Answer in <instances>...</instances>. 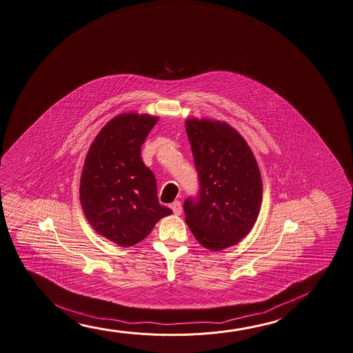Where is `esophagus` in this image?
Returning a JSON list of instances; mask_svg holds the SVG:
<instances>
[{
  "label": "esophagus",
  "instance_id": "esophagus-1",
  "mask_svg": "<svg viewBox=\"0 0 353 353\" xmlns=\"http://www.w3.org/2000/svg\"><path fill=\"white\" fill-rule=\"evenodd\" d=\"M172 210H173L175 215H180L183 212V208H181V203L180 201H174L172 204Z\"/></svg>",
  "mask_w": 353,
  "mask_h": 353
}]
</instances>
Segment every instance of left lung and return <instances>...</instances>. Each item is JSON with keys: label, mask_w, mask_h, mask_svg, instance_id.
<instances>
[{"label": "left lung", "mask_w": 353, "mask_h": 353, "mask_svg": "<svg viewBox=\"0 0 353 353\" xmlns=\"http://www.w3.org/2000/svg\"><path fill=\"white\" fill-rule=\"evenodd\" d=\"M186 134L199 174L198 201L186 199L185 221L208 250L236 245L256 223L263 180L255 155L230 124L188 118Z\"/></svg>", "instance_id": "obj_1"}]
</instances>
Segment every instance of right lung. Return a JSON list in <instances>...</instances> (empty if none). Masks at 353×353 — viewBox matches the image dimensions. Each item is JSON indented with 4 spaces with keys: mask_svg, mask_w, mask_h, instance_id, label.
<instances>
[{
    "mask_svg": "<svg viewBox=\"0 0 353 353\" xmlns=\"http://www.w3.org/2000/svg\"><path fill=\"white\" fill-rule=\"evenodd\" d=\"M159 117L123 113L97 134L85 155L79 199L90 226L119 246H133L172 210L159 204L157 180L141 158Z\"/></svg>",
    "mask_w": 353,
    "mask_h": 353,
    "instance_id": "obj_1",
    "label": "right lung"
}]
</instances>
